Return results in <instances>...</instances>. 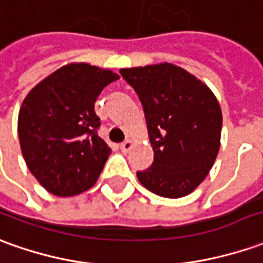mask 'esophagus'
Instances as JSON below:
<instances>
[{"label":"esophagus","mask_w":263,"mask_h":263,"mask_svg":"<svg viewBox=\"0 0 263 263\" xmlns=\"http://www.w3.org/2000/svg\"><path fill=\"white\" fill-rule=\"evenodd\" d=\"M132 146V142L129 139H125L124 142L121 144V149H122V153H128L129 149H131Z\"/></svg>","instance_id":"obj_1"}]
</instances>
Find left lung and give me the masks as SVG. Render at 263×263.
Instances as JSON below:
<instances>
[{"label": "left lung", "instance_id": "left-lung-1", "mask_svg": "<svg viewBox=\"0 0 263 263\" xmlns=\"http://www.w3.org/2000/svg\"><path fill=\"white\" fill-rule=\"evenodd\" d=\"M119 73L142 103L154 149L153 164L137 171L139 183L168 199L190 194L206 178L220 148L221 110L216 96L174 64Z\"/></svg>", "mask_w": 263, "mask_h": 263}]
</instances>
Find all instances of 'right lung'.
Segmentation results:
<instances>
[{
	"label": "right lung",
	"instance_id": "1",
	"mask_svg": "<svg viewBox=\"0 0 263 263\" xmlns=\"http://www.w3.org/2000/svg\"><path fill=\"white\" fill-rule=\"evenodd\" d=\"M117 73L86 63L60 67L21 105L18 138L28 170L51 194L69 197L90 189L110 148L98 135L95 102Z\"/></svg>",
	"mask_w": 263,
	"mask_h": 263
}]
</instances>
